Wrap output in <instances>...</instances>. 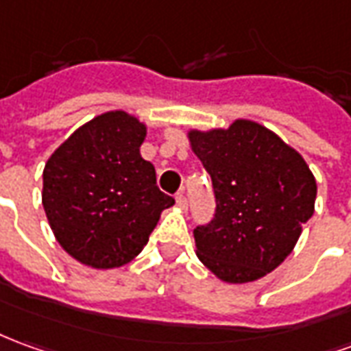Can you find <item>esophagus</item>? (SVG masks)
I'll list each match as a JSON object with an SVG mask.
<instances>
[{"instance_id":"esophagus-1","label":"esophagus","mask_w":351,"mask_h":351,"mask_svg":"<svg viewBox=\"0 0 351 351\" xmlns=\"http://www.w3.org/2000/svg\"><path fill=\"white\" fill-rule=\"evenodd\" d=\"M176 205H178L180 209H186V207H188V199H186V195H184V192L176 193Z\"/></svg>"}]
</instances>
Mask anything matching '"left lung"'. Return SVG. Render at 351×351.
Listing matches in <instances>:
<instances>
[{"label": "left lung", "mask_w": 351, "mask_h": 351, "mask_svg": "<svg viewBox=\"0 0 351 351\" xmlns=\"http://www.w3.org/2000/svg\"><path fill=\"white\" fill-rule=\"evenodd\" d=\"M188 141L217 197L213 222L193 230L197 258L226 283L268 276L293 252L315 209L317 184L308 163L251 119L190 129Z\"/></svg>", "instance_id": "8db88e82"}]
</instances>
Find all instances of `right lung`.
Here are the masks:
<instances>
[{"label": "right lung", "instance_id": "1", "mask_svg": "<svg viewBox=\"0 0 351 351\" xmlns=\"http://www.w3.org/2000/svg\"><path fill=\"white\" fill-rule=\"evenodd\" d=\"M146 123L110 110L75 129L43 169L41 203L56 241L95 269L125 266L148 243L161 213L175 205L141 156Z\"/></svg>", "mask_w": 351, "mask_h": 351}]
</instances>
